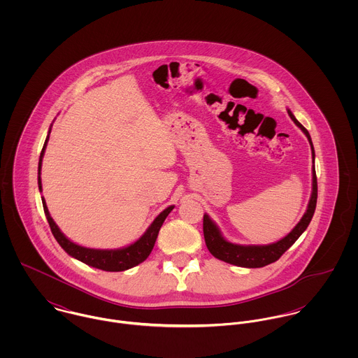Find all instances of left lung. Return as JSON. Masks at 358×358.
I'll use <instances>...</instances> for the list:
<instances>
[{
    "instance_id": "1",
    "label": "left lung",
    "mask_w": 358,
    "mask_h": 358,
    "mask_svg": "<svg viewBox=\"0 0 358 358\" xmlns=\"http://www.w3.org/2000/svg\"><path fill=\"white\" fill-rule=\"evenodd\" d=\"M288 114L292 118V121L306 135L308 143L311 146V157H313V164H314V148H313L310 134L307 132L306 128L295 118V115L291 113V110H288ZM315 204H317V176H315V168L313 165V192H311V197H310V201L307 205L305 215L302 216L301 222L292 229V231L289 234H287L280 241L268 244V245H238V244L229 243L222 236L219 227L205 213L203 229H204L206 248L212 255L217 257L219 260H223V262L234 264V266L250 267V268L267 266V264L278 260L281 255L302 236V233L306 230L307 226H308V223H310V220L314 215Z\"/></svg>"
}]
</instances>
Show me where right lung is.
I'll use <instances>...</instances> for the list:
<instances>
[{
	"label": "right lung",
	"instance_id": "right-lung-1",
	"mask_svg": "<svg viewBox=\"0 0 358 358\" xmlns=\"http://www.w3.org/2000/svg\"><path fill=\"white\" fill-rule=\"evenodd\" d=\"M50 134L51 129L48 132V136L45 139L43 152L40 155V161H38V189L40 192H43V186H41V165H43V157L45 153V148L50 139ZM43 206H44V212L47 216V220L50 223L52 234L56 238V241L59 243V245L73 257L78 259L80 262L92 266L95 268H101L104 271H124L128 270L131 267L138 266L139 263H142L143 260L148 259V256L150 255V252L153 251L154 244L158 236V231L164 223V220L166 219V216L169 215V212L173 209V205L168 206L166 209H164L155 219L153 223L149 226V229L145 231V234L135 241L134 244L125 247V248H120V250H94V248H85L81 245L74 244L73 241H70L56 226V223L53 222V219L50 215V210L45 204V200L43 199Z\"/></svg>",
	"mask_w": 358,
	"mask_h": 358
}]
</instances>
